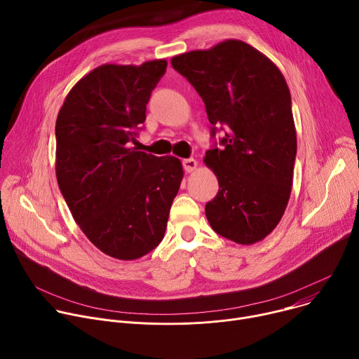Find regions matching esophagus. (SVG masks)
<instances>
[{
    "label": "esophagus",
    "mask_w": 359,
    "mask_h": 359,
    "mask_svg": "<svg viewBox=\"0 0 359 359\" xmlns=\"http://www.w3.org/2000/svg\"><path fill=\"white\" fill-rule=\"evenodd\" d=\"M182 165H183V169H184V172L190 173V172H193V170L196 169V166H197V162H196L193 158H189V159H183V161H182Z\"/></svg>",
    "instance_id": "esophagus-1"
}]
</instances>
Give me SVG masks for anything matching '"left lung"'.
<instances>
[{"mask_svg": "<svg viewBox=\"0 0 359 359\" xmlns=\"http://www.w3.org/2000/svg\"><path fill=\"white\" fill-rule=\"evenodd\" d=\"M197 90L213 125L206 163L219 180L206 204L212 229L238 244H252L281 220L291 193L297 135L291 95L280 69L251 45L227 39L212 49L172 58Z\"/></svg>", "mask_w": 359, "mask_h": 359, "instance_id": "left-lung-1", "label": "left lung"}]
</instances>
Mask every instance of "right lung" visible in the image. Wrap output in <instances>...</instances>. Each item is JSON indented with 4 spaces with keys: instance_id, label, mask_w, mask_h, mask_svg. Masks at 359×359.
<instances>
[{
    "instance_id": "right-lung-1",
    "label": "right lung",
    "mask_w": 359,
    "mask_h": 359,
    "mask_svg": "<svg viewBox=\"0 0 359 359\" xmlns=\"http://www.w3.org/2000/svg\"><path fill=\"white\" fill-rule=\"evenodd\" d=\"M166 67L165 60L97 67L57 118L60 190L89 241L114 259L136 260L159 245L183 179L179 159L129 147Z\"/></svg>"
}]
</instances>
